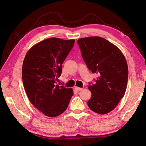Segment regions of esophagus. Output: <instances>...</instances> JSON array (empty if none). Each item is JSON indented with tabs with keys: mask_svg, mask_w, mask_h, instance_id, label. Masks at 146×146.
<instances>
[{
	"mask_svg": "<svg viewBox=\"0 0 146 146\" xmlns=\"http://www.w3.org/2000/svg\"><path fill=\"white\" fill-rule=\"evenodd\" d=\"M75 90L77 91H82L83 90V88H78V87H75Z\"/></svg>",
	"mask_w": 146,
	"mask_h": 146,
	"instance_id": "esophagus-1",
	"label": "esophagus"
}]
</instances>
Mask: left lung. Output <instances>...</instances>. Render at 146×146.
Here are the masks:
<instances>
[{"instance_id":"left-lung-1","label":"left lung","mask_w":146,"mask_h":146,"mask_svg":"<svg viewBox=\"0 0 146 146\" xmlns=\"http://www.w3.org/2000/svg\"><path fill=\"white\" fill-rule=\"evenodd\" d=\"M77 43L88 68L98 76L95 84L88 86L91 97L88 105L98 114H107L116 108L126 90L125 56L119 48L100 36L81 38Z\"/></svg>"}]
</instances>
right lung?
I'll list each match as a JSON object with an SVG mask.
<instances>
[{
    "label": "right lung",
    "mask_w": 146,
    "mask_h": 146,
    "mask_svg": "<svg viewBox=\"0 0 146 146\" xmlns=\"http://www.w3.org/2000/svg\"><path fill=\"white\" fill-rule=\"evenodd\" d=\"M75 40L49 38L31 47L23 64L24 90L35 107L49 117H55L67 109L73 91L58 86L62 64Z\"/></svg>",
    "instance_id": "obj_1"
}]
</instances>
